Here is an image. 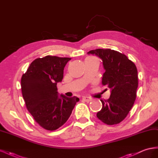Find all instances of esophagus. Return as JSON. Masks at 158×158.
Instances as JSON below:
<instances>
[{"instance_id": "obj_1", "label": "esophagus", "mask_w": 158, "mask_h": 158, "mask_svg": "<svg viewBox=\"0 0 158 158\" xmlns=\"http://www.w3.org/2000/svg\"><path fill=\"white\" fill-rule=\"evenodd\" d=\"M82 100L85 102H89L92 101V98H90L89 97H83L82 98Z\"/></svg>"}]
</instances>
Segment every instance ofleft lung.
I'll use <instances>...</instances> for the list:
<instances>
[{"mask_svg":"<svg viewBox=\"0 0 158 158\" xmlns=\"http://www.w3.org/2000/svg\"><path fill=\"white\" fill-rule=\"evenodd\" d=\"M88 54L102 60L106 72L102 82L111 90L107 100L101 99L103 106L97 117L108 125H117L125 118L136 99L138 85L136 66L125 55L110 49L92 50Z\"/></svg>","mask_w":158,"mask_h":158,"instance_id":"left-lung-1","label":"left lung"}]
</instances>
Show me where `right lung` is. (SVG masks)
Masks as SVG:
<instances>
[{
	"label": "right lung",
	"mask_w": 158,
	"mask_h": 158,
	"mask_svg": "<svg viewBox=\"0 0 158 158\" xmlns=\"http://www.w3.org/2000/svg\"><path fill=\"white\" fill-rule=\"evenodd\" d=\"M67 57L47 55L35 59L21 79L23 99L35 121L48 131L58 129L67 121L77 97L59 95L56 84L63 78Z\"/></svg>",
	"instance_id": "1"
}]
</instances>
